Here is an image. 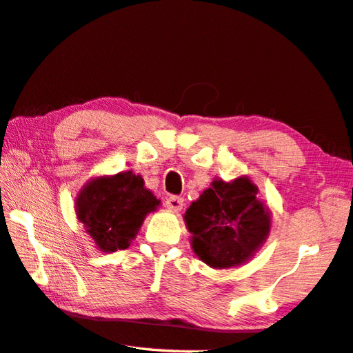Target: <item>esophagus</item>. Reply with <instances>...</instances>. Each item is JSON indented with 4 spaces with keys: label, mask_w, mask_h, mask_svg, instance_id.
Returning <instances> with one entry per match:
<instances>
[{
    "label": "esophagus",
    "mask_w": 353,
    "mask_h": 353,
    "mask_svg": "<svg viewBox=\"0 0 353 353\" xmlns=\"http://www.w3.org/2000/svg\"><path fill=\"white\" fill-rule=\"evenodd\" d=\"M166 207H168V210L174 211V213H179V211H182L183 208V199L177 196H171L166 199Z\"/></svg>",
    "instance_id": "obj_1"
}]
</instances>
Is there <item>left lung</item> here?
<instances>
[{"label":"left lung","instance_id":"obj_1","mask_svg":"<svg viewBox=\"0 0 353 353\" xmlns=\"http://www.w3.org/2000/svg\"><path fill=\"white\" fill-rule=\"evenodd\" d=\"M191 248L211 268L245 264L264 245L272 228V211L258 199L248 176L225 182L216 177L183 214Z\"/></svg>","mask_w":353,"mask_h":353}]
</instances>
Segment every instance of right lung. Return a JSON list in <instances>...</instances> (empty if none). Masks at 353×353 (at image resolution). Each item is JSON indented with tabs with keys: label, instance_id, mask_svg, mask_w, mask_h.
<instances>
[{
	"label": "right lung",
	"instance_id": "add662e5",
	"mask_svg": "<svg viewBox=\"0 0 353 353\" xmlns=\"http://www.w3.org/2000/svg\"><path fill=\"white\" fill-rule=\"evenodd\" d=\"M159 205L143 177L126 170L89 179L75 197V214L95 247L111 253L131 245L145 217Z\"/></svg>",
	"mask_w": 353,
	"mask_h": 353
}]
</instances>
